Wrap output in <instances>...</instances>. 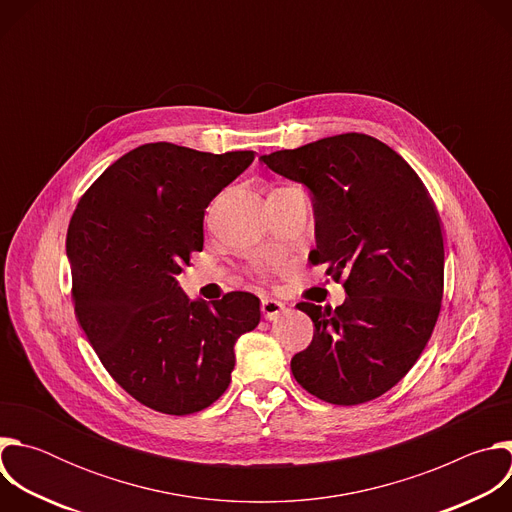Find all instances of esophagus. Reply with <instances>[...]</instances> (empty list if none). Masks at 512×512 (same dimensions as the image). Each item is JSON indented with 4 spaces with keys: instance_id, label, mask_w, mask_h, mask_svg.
Segmentation results:
<instances>
[{
    "instance_id": "esophagus-1",
    "label": "esophagus",
    "mask_w": 512,
    "mask_h": 512,
    "mask_svg": "<svg viewBox=\"0 0 512 512\" xmlns=\"http://www.w3.org/2000/svg\"><path fill=\"white\" fill-rule=\"evenodd\" d=\"M261 312L267 320H277L283 312H285V306L273 298H263L261 302Z\"/></svg>"
}]
</instances>
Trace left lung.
Here are the masks:
<instances>
[{"instance_id":"obj_1","label":"left lung","mask_w":512,"mask_h":512,"mask_svg":"<svg viewBox=\"0 0 512 512\" xmlns=\"http://www.w3.org/2000/svg\"><path fill=\"white\" fill-rule=\"evenodd\" d=\"M314 196V265L344 275L338 308L298 304L316 330L291 358V373L334 405L367 403L395 387L417 362L440 316L444 235L411 166L383 141L342 133L261 156Z\"/></svg>"}]
</instances>
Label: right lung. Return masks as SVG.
Masks as SVG:
<instances>
[{"label": "right lung", "mask_w": 512, "mask_h": 512, "mask_svg": "<svg viewBox=\"0 0 512 512\" xmlns=\"http://www.w3.org/2000/svg\"><path fill=\"white\" fill-rule=\"evenodd\" d=\"M253 160V152L145 143L111 164L70 218L79 326L107 373L145 407L190 415L212 405L231 383L237 338L261 320L247 291L190 302L176 281L202 251L206 206Z\"/></svg>", "instance_id": "add662e5"}]
</instances>
